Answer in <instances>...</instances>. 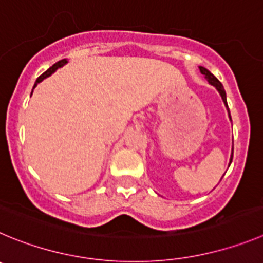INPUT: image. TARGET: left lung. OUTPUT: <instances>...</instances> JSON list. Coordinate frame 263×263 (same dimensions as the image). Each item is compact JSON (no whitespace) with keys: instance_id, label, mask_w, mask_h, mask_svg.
Listing matches in <instances>:
<instances>
[{"instance_id":"1","label":"left lung","mask_w":263,"mask_h":263,"mask_svg":"<svg viewBox=\"0 0 263 263\" xmlns=\"http://www.w3.org/2000/svg\"><path fill=\"white\" fill-rule=\"evenodd\" d=\"M199 70H200V73H202V74H204V76H205V79H207L208 84L212 85V86L216 87V90L219 91L220 97H221V99H223L224 105H226V107H227V111H228L229 120H232V119H231V112H229L228 103H227V94H226V90H224L223 85H221V82H220L219 80H217L216 77H215V76L212 74L211 72H210V70L205 69L204 67H199ZM232 157H233V148H232V156H231V161H229V164H231V162H232Z\"/></svg>"}]
</instances>
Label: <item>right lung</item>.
Returning <instances> with one entry per match:
<instances>
[{"instance_id": "obj_1", "label": "right lung", "mask_w": 263, "mask_h": 263, "mask_svg": "<svg viewBox=\"0 0 263 263\" xmlns=\"http://www.w3.org/2000/svg\"><path fill=\"white\" fill-rule=\"evenodd\" d=\"M65 64H68V60H67V59H63V60H60V61H58V63H56V64H53V65H52V67L49 68V69H47L46 72L43 73V74L39 76V77H37L36 82H35L34 87H32V90H34V89H35V86H37V84H39V82H42V81H43L44 79H47V77H49V76H51L52 73H55L56 70L59 69V68L64 67V65H65ZM31 94H32V93H31Z\"/></svg>"}]
</instances>
